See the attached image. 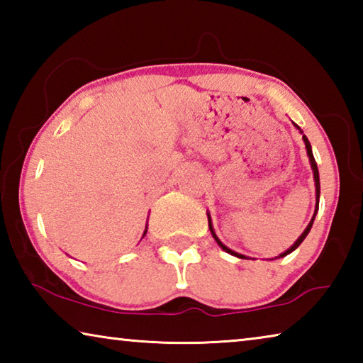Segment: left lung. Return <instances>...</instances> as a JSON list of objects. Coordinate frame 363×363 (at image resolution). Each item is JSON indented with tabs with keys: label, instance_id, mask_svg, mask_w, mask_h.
<instances>
[{
	"label": "left lung",
	"instance_id": "1",
	"mask_svg": "<svg viewBox=\"0 0 363 363\" xmlns=\"http://www.w3.org/2000/svg\"><path fill=\"white\" fill-rule=\"evenodd\" d=\"M294 125V128H296V130L303 134V140H304V145H306V150H307V157H309V163H311V168H312V173H314V182H315V210H314V216H312V219H311V223L307 224V227L304 229V232L301 233V235L298 237V240L294 242L290 248H288L286 251H284V253L281 255H279V256H275V257H272V259H279V257H285L286 255H290V253H293L294 250H296L301 243H303V240L304 238L307 237V233L311 232V227H312V224H314V219H315V214H317V211H318V200H320V177H318V168H317V163H315V158H314V153H312V147H311V143H309V139H307L306 136H304V133L301 131V128L296 125V123H293ZM206 214H208V225H210V230H211V235H213V238L214 240H216V243L219 245L220 248H223L225 253H229V255H232V256H235V257H240V259H248L247 256L245 255H240V253H237V251H233V250H230L229 247H225V245L219 240L218 238V235H216V232H214V229H213V223H211V216H210V213L206 211Z\"/></svg>",
	"mask_w": 363,
	"mask_h": 363
}]
</instances>
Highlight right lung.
I'll list each match as a JSON object with an SVG mask.
<instances>
[{
  "label": "right lung",
  "instance_id": "obj_1",
  "mask_svg": "<svg viewBox=\"0 0 363 363\" xmlns=\"http://www.w3.org/2000/svg\"><path fill=\"white\" fill-rule=\"evenodd\" d=\"M145 233H147V227H145V230H144V235H145ZM144 235H143V237H144Z\"/></svg>",
  "mask_w": 363,
  "mask_h": 363
}]
</instances>
